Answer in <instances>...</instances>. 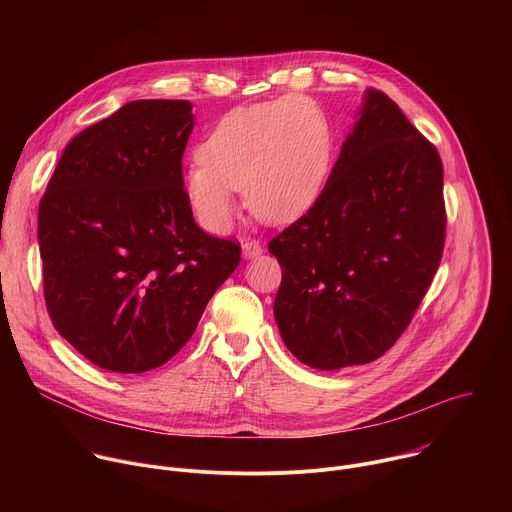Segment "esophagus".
Returning <instances> with one entry per match:
<instances>
[{
	"mask_svg": "<svg viewBox=\"0 0 512 512\" xmlns=\"http://www.w3.org/2000/svg\"><path fill=\"white\" fill-rule=\"evenodd\" d=\"M261 253H263V247H261L259 241L247 239V241L243 243V257H245V259H255V257H259Z\"/></svg>",
	"mask_w": 512,
	"mask_h": 512,
	"instance_id": "obj_1",
	"label": "esophagus"
}]
</instances>
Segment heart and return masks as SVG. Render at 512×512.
Masks as SVG:
<instances>
[{
    "label": "heart",
    "mask_w": 512,
    "mask_h": 512,
    "mask_svg": "<svg viewBox=\"0 0 512 512\" xmlns=\"http://www.w3.org/2000/svg\"><path fill=\"white\" fill-rule=\"evenodd\" d=\"M332 129L316 101L287 95L221 117L184 172V192L200 225L227 233L235 190L267 223H291L320 196L332 166Z\"/></svg>",
    "instance_id": "1"
}]
</instances>
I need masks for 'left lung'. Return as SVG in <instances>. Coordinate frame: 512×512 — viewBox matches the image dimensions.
Segmentation results:
<instances>
[{
    "label": "left lung",
    "instance_id": "1",
    "mask_svg": "<svg viewBox=\"0 0 512 512\" xmlns=\"http://www.w3.org/2000/svg\"><path fill=\"white\" fill-rule=\"evenodd\" d=\"M444 241L440 154L395 101L367 89L324 190L269 243L289 352L320 371L383 356L419 308Z\"/></svg>",
    "mask_w": 512,
    "mask_h": 512
}]
</instances>
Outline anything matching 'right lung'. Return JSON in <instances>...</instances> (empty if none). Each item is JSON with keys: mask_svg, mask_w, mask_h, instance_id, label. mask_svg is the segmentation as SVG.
Masks as SVG:
<instances>
[{"mask_svg": "<svg viewBox=\"0 0 512 512\" xmlns=\"http://www.w3.org/2000/svg\"><path fill=\"white\" fill-rule=\"evenodd\" d=\"M190 101L123 105L66 145L38 208L44 300L58 334L97 367H162L241 261L206 235L184 192Z\"/></svg>", "mask_w": 512, "mask_h": 512, "instance_id": "1", "label": "right lung"}]
</instances>
